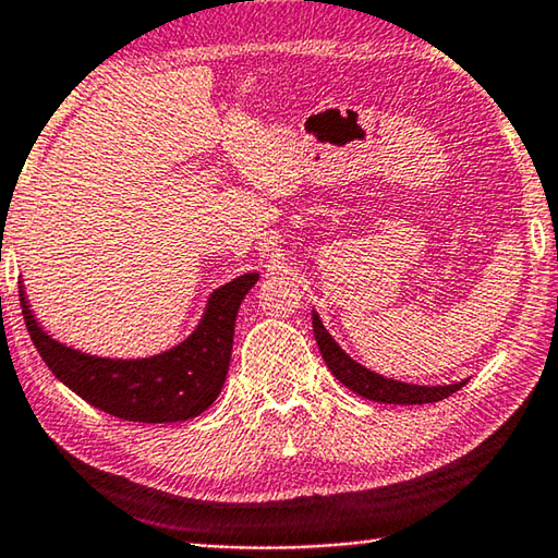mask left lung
Instances as JSON below:
<instances>
[{"mask_svg":"<svg viewBox=\"0 0 558 558\" xmlns=\"http://www.w3.org/2000/svg\"><path fill=\"white\" fill-rule=\"evenodd\" d=\"M313 329H315V339L319 352H323L325 364L329 366L339 381H342L349 391H354L359 396L369 401H379V403H405V405H415V403H436L448 399L450 393L460 391L465 381L450 384V386H415V384H401L393 379H384V376L374 374L369 369H364L362 364H356L352 356H347L339 344L329 337L327 329L319 323L317 313H313Z\"/></svg>","mask_w":558,"mask_h":558,"instance_id":"8db88e82","label":"left lung"}]
</instances>
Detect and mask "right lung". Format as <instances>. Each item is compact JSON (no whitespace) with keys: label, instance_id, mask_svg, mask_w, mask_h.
<instances>
[{"label":"right lung","instance_id":"1","mask_svg":"<svg viewBox=\"0 0 558 558\" xmlns=\"http://www.w3.org/2000/svg\"><path fill=\"white\" fill-rule=\"evenodd\" d=\"M258 272L226 282L209 300L196 332L174 349L149 359H100L63 347L36 325L24 298L22 315L36 352L59 381L96 409L122 421L174 423L209 409L229 374L239 307Z\"/></svg>","mask_w":558,"mask_h":558}]
</instances>
